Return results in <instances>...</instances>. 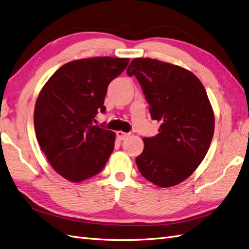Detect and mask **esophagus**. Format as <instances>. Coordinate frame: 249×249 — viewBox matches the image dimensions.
I'll use <instances>...</instances> for the list:
<instances>
[{
  "label": "esophagus",
  "instance_id": "1",
  "mask_svg": "<svg viewBox=\"0 0 249 249\" xmlns=\"http://www.w3.org/2000/svg\"><path fill=\"white\" fill-rule=\"evenodd\" d=\"M116 135H117V138L119 140H124V139H126L127 137L130 136V133H124V132H122V131H118L116 133Z\"/></svg>",
  "mask_w": 249,
  "mask_h": 249
}]
</instances>
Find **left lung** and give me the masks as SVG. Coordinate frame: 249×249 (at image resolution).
I'll return each mask as SVG.
<instances>
[{
  "mask_svg": "<svg viewBox=\"0 0 249 249\" xmlns=\"http://www.w3.org/2000/svg\"><path fill=\"white\" fill-rule=\"evenodd\" d=\"M126 73L137 78L152 119L161 124L156 136L143 138L138 170L157 186L177 185L202 162L213 139L214 116L204 87L191 71L152 58H134Z\"/></svg>",
  "mask_w": 249,
  "mask_h": 249,
  "instance_id": "left-lung-1",
  "label": "left lung"
}]
</instances>
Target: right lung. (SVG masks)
Wrapping results in <instances>:
<instances>
[{
  "label": "right lung",
  "instance_id": "right-lung-1",
  "mask_svg": "<svg viewBox=\"0 0 249 249\" xmlns=\"http://www.w3.org/2000/svg\"><path fill=\"white\" fill-rule=\"evenodd\" d=\"M129 58L91 57L67 63L53 74L36 99L35 129L51 166L67 180L80 182L104 169L115 133L94 125L108 86Z\"/></svg>",
  "mask_w": 249,
  "mask_h": 249
}]
</instances>
